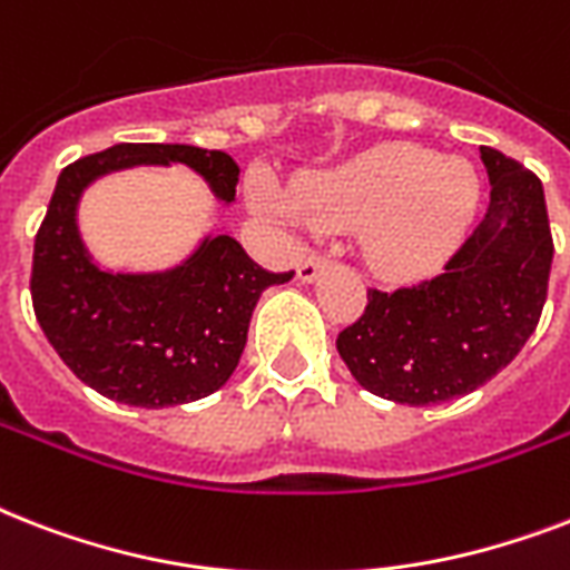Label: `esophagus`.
Returning a JSON list of instances; mask_svg holds the SVG:
<instances>
[{"instance_id":"obj_1","label":"esophagus","mask_w":570,"mask_h":570,"mask_svg":"<svg viewBox=\"0 0 570 570\" xmlns=\"http://www.w3.org/2000/svg\"><path fill=\"white\" fill-rule=\"evenodd\" d=\"M325 268H328V259L320 257V254H311V257L298 266V281H302V284H313Z\"/></svg>"}]
</instances>
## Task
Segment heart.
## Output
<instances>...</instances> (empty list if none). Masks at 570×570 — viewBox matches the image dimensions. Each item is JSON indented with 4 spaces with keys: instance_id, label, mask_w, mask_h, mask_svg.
<instances>
[{
    "instance_id": "heart-1",
    "label": "heart",
    "mask_w": 570,
    "mask_h": 570,
    "mask_svg": "<svg viewBox=\"0 0 570 570\" xmlns=\"http://www.w3.org/2000/svg\"><path fill=\"white\" fill-rule=\"evenodd\" d=\"M482 183L459 156L420 145H379L325 171L304 174L286 189L254 177L259 213L322 230L357 227L366 266L381 277L429 275L459 248L476 218Z\"/></svg>"
}]
</instances>
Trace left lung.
Listing matches in <instances>:
<instances>
[{
    "instance_id": "1",
    "label": "left lung",
    "mask_w": 570,
    "mask_h": 570,
    "mask_svg": "<svg viewBox=\"0 0 570 570\" xmlns=\"http://www.w3.org/2000/svg\"><path fill=\"white\" fill-rule=\"evenodd\" d=\"M491 204L432 281L370 289L337 352L364 390L399 405L468 396L512 364L548 298L553 239L544 186L521 163L482 147Z\"/></svg>"
}]
</instances>
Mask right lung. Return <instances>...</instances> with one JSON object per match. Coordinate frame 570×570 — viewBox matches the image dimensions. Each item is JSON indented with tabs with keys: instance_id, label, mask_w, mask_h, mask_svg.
<instances>
[{
	"instance_id": "add662e5",
	"label": "right lung",
	"mask_w": 570,
	"mask_h": 570,
	"mask_svg": "<svg viewBox=\"0 0 570 570\" xmlns=\"http://www.w3.org/2000/svg\"><path fill=\"white\" fill-rule=\"evenodd\" d=\"M183 165L215 200L236 204L239 165L191 145H115L58 174L35 239L31 304L40 328L79 381L136 407L195 402L227 384L263 289L293 272H266L227 233H206L168 268L127 272L94 259L79 230L88 186L129 168Z\"/></svg>"
}]
</instances>
